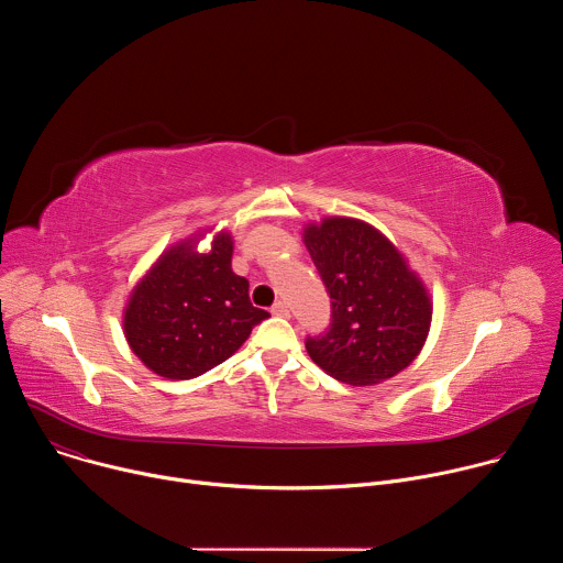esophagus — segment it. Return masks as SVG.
I'll return each mask as SVG.
<instances>
[{"mask_svg": "<svg viewBox=\"0 0 563 563\" xmlns=\"http://www.w3.org/2000/svg\"><path fill=\"white\" fill-rule=\"evenodd\" d=\"M272 313H274V316H289V307H287L283 300H276V302L272 305Z\"/></svg>", "mask_w": 563, "mask_h": 563, "instance_id": "obj_1", "label": "esophagus"}]
</instances>
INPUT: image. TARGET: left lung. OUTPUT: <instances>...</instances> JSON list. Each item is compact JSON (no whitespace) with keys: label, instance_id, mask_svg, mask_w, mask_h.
Returning a JSON list of instances; mask_svg holds the SVG:
<instances>
[{"label":"left lung","instance_id":"1","mask_svg":"<svg viewBox=\"0 0 563 563\" xmlns=\"http://www.w3.org/2000/svg\"><path fill=\"white\" fill-rule=\"evenodd\" d=\"M305 247L332 298L330 328L305 341L311 361L350 385L406 369L426 343L432 302L404 256L354 218L309 224Z\"/></svg>","mask_w":563,"mask_h":563}]
</instances>
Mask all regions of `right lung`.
<instances>
[{"label":"right lung","instance_id":"1","mask_svg":"<svg viewBox=\"0 0 563 563\" xmlns=\"http://www.w3.org/2000/svg\"><path fill=\"white\" fill-rule=\"evenodd\" d=\"M233 243L218 233L209 254L183 243L163 254L133 289L124 334L155 374L187 380L227 361L269 318L250 300V280L231 269Z\"/></svg>","mask_w":563,"mask_h":563}]
</instances>
